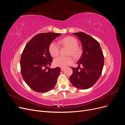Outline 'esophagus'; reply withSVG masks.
I'll return each mask as SVG.
<instances>
[{
	"mask_svg": "<svg viewBox=\"0 0 125 125\" xmlns=\"http://www.w3.org/2000/svg\"><path fill=\"white\" fill-rule=\"evenodd\" d=\"M64 70H65V68H61V70L62 71H64Z\"/></svg>",
	"mask_w": 125,
	"mask_h": 125,
	"instance_id": "esophagus-1",
	"label": "esophagus"
}]
</instances>
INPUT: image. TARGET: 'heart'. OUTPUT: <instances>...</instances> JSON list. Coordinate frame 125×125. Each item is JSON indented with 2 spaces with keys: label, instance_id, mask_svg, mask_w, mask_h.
<instances>
[{
  "label": "heart",
  "instance_id": "heart-1",
  "mask_svg": "<svg viewBox=\"0 0 125 125\" xmlns=\"http://www.w3.org/2000/svg\"><path fill=\"white\" fill-rule=\"evenodd\" d=\"M59 43L70 48L69 55H72L74 57H78L80 54V51L78 48V42L74 37L67 36L60 40ZM59 45L54 42H52L48 47L50 54L52 57H56L59 53ZM73 59L70 56H59L54 59L53 63L55 67L65 68L73 62Z\"/></svg>",
  "mask_w": 125,
  "mask_h": 125
}]
</instances>
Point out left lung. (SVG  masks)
<instances>
[{"instance_id":"1","label":"left lung","mask_w":125,"mask_h":125,"mask_svg":"<svg viewBox=\"0 0 125 125\" xmlns=\"http://www.w3.org/2000/svg\"><path fill=\"white\" fill-rule=\"evenodd\" d=\"M73 34L81 42L83 53L77 63L82 67H71L73 73L69 80L77 88L87 89L95 84L101 76L104 66V55L99 43L92 37L83 32Z\"/></svg>"}]
</instances>
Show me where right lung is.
I'll return each mask as SVG.
<instances>
[{
  "instance_id": "add662e5",
  "label": "right lung",
  "mask_w": 125,
  "mask_h": 125,
  "mask_svg": "<svg viewBox=\"0 0 125 125\" xmlns=\"http://www.w3.org/2000/svg\"><path fill=\"white\" fill-rule=\"evenodd\" d=\"M61 35L56 33H42L35 35L26 44L20 59L21 73L30 88L39 93L53 89L61 69L59 67L47 71L52 59L48 51L52 42Z\"/></svg>"
}]
</instances>
